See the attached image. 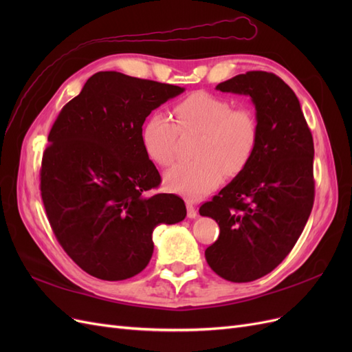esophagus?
Returning a JSON list of instances; mask_svg holds the SVG:
<instances>
[{"label":"esophagus","instance_id":"esophagus-1","mask_svg":"<svg viewBox=\"0 0 352 352\" xmlns=\"http://www.w3.org/2000/svg\"><path fill=\"white\" fill-rule=\"evenodd\" d=\"M186 208H188V217L195 219L197 217V210H195V204L190 199L186 201Z\"/></svg>","mask_w":352,"mask_h":352}]
</instances>
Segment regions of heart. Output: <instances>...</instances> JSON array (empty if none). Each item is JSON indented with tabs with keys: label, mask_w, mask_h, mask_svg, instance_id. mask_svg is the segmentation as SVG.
<instances>
[{
	"label": "heart",
	"mask_w": 352,
	"mask_h": 352,
	"mask_svg": "<svg viewBox=\"0 0 352 352\" xmlns=\"http://www.w3.org/2000/svg\"><path fill=\"white\" fill-rule=\"evenodd\" d=\"M179 129L199 132L195 160L182 162L166 173V186L189 198L208 194L223 176H236L247 167L258 144V123L252 111L207 92H194L176 104ZM179 129L168 116L154 113L142 129L146 155L170 166L177 155Z\"/></svg>",
	"instance_id": "b5f03b06"
}]
</instances>
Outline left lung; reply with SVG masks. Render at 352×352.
<instances>
[{"label": "left lung", "instance_id": "left-lung-1", "mask_svg": "<svg viewBox=\"0 0 352 352\" xmlns=\"http://www.w3.org/2000/svg\"><path fill=\"white\" fill-rule=\"evenodd\" d=\"M216 89L251 97L258 144L250 164L199 207L220 228L206 260L223 279L252 282L285 260L310 217L313 136L295 92L273 73L247 72Z\"/></svg>", "mask_w": 352, "mask_h": 352}]
</instances>
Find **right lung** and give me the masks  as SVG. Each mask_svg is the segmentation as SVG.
<instances>
[{
    "mask_svg": "<svg viewBox=\"0 0 352 352\" xmlns=\"http://www.w3.org/2000/svg\"><path fill=\"white\" fill-rule=\"evenodd\" d=\"M185 89L98 72L61 109L42 155L41 195L52 232L82 270L102 280L141 273L153 230L186 216L175 194L146 197L162 182L142 145L153 110Z\"/></svg>",
    "mask_w": 352,
    "mask_h": 352,
    "instance_id": "right-lung-1",
    "label": "right lung"
}]
</instances>
